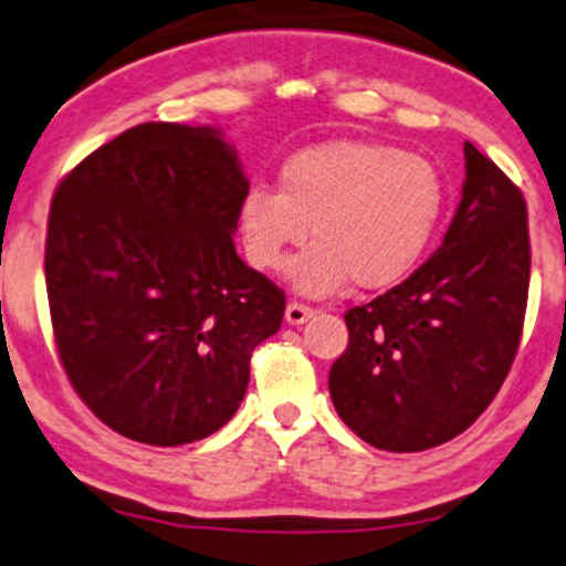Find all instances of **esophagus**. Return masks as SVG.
Here are the masks:
<instances>
[{
    "mask_svg": "<svg viewBox=\"0 0 566 566\" xmlns=\"http://www.w3.org/2000/svg\"><path fill=\"white\" fill-rule=\"evenodd\" d=\"M311 316H313V308H308V305H303V303H295V301H292L287 305V311H284V318H287V324H292V326L305 324Z\"/></svg>",
    "mask_w": 566,
    "mask_h": 566,
    "instance_id": "obj_1",
    "label": "esophagus"
}]
</instances>
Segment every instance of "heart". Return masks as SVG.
<instances>
[{
  "label": "heart",
  "instance_id": "obj_1",
  "mask_svg": "<svg viewBox=\"0 0 566 566\" xmlns=\"http://www.w3.org/2000/svg\"><path fill=\"white\" fill-rule=\"evenodd\" d=\"M446 210L438 168L421 155L379 142H329L292 155L279 171V192L244 189L240 234L248 261L284 269L290 253L313 242L290 265L301 295L326 297L348 279L385 290L424 258Z\"/></svg>",
  "mask_w": 566,
  "mask_h": 566
}]
</instances>
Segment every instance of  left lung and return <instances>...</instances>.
Instances as JSON below:
<instances>
[{
    "mask_svg": "<svg viewBox=\"0 0 566 566\" xmlns=\"http://www.w3.org/2000/svg\"><path fill=\"white\" fill-rule=\"evenodd\" d=\"M467 179L446 240L406 282L345 313L348 348L332 364L339 419L379 451L453 440L512 369L530 287L527 202L464 145Z\"/></svg>",
    "mask_w": 566,
    "mask_h": 566,
    "instance_id": "1",
    "label": "left lung"
}]
</instances>
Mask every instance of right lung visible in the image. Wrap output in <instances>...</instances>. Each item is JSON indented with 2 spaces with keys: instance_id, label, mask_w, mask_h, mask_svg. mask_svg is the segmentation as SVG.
<instances>
[{
  "instance_id": "add662e5",
  "label": "right lung",
  "mask_w": 566,
  "mask_h": 566,
  "mask_svg": "<svg viewBox=\"0 0 566 566\" xmlns=\"http://www.w3.org/2000/svg\"><path fill=\"white\" fill-rule=\"evenodd\" d=\"M213 126L142 124L57 184L44 274L54 343L111 430L184 446L221 430L276 335L284 292L237 255L244 189Z\"/></svg>"
}]
</instances>
